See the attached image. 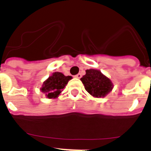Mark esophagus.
I'll return each instance as SVG.
<instances>
[{"label": "esophagus", "instance_id": "esophagus-1", "mask_svg": "<svg viewBox=\"0 0 151 151\" xmlns=\"http://www.w3.org/2000/svg\"><path fill=\"white\" fill-rule=\"evenodd\" d=\"M75 77H76V78H80L81 77H82V75L80 74V73H78V74H77L76 76H75Z\"/></svg>", "mask_w": 151, "mask_h": 151}]
</instances>
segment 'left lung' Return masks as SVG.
I'll use <instances>...</instances> for the list:
<instances>
[{"mask_svg":"<svg viewBox=\"0 0 151 151\" xmlns=\"http://www.w3.org/2000/svg\"><path fill=\"white\" fill-rule=\"evenodd\" d=\"M81 78L85 90L94 97H104L113 88L111 80L103 74L100 70L90 69Z\"/></svg>","mask_w":151,"mask_h":151,"instance_id":"obj_1","label":"left lung"}]
</instances>
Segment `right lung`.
Listing matches in <instances>:
<instances>
[{"label": "right lung", "mask_w": 151, "mask_h": 151, "mask_svg": "<svg viewBox=\"0 0 151 151\" xmlns=\"http://www.w3.org/2000/svg\"><path fill=\"white\" fill-rule=\"evenodd\" d=\"M72 78V76H66L62 73L55 72L43 82L40 90L45 94L47 98L55 99L61 94L68 82Z\"/></svg>", "instance_id": "add662e5"}]
</instances>
